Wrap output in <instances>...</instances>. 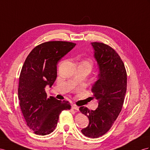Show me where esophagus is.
Listing matches in <instances>:
<instances>
[{
    "mask_svg": "<svg viewBox=\"0 0 150 150\" xmlns=\"http://www.w3.org/2000/svg\"><path fill=\"white\" fill-rule=\"evenodd\" d=\"M71 109H73V110H79V107H78L77 106H76L75 105H74V104H71Z\"/></svg>",
    "mask_w": 150,
    "mask_h": 150,
    "instance_id": "34e87169",
    "label": "esophagus"
}]
</instances>
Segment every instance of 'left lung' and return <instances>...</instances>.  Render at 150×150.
<instances>
[{"label":"left lung","mask_w":150,"mask_h":150,"mask_svg":"<svg viewBox=\"0 0 150 150\" xmlns=\"http://www.w3.org/2000/svg\"><path fill=\"white\" fill-rule=\"evenodd\" d=\"M94 57L99 67L98 79L92 87L93 98L98 101L96 110L80 107L88 117L89 124L82 129L83 135L98 138L112 127L120 114L127 91V72L120 56L110 46L101 42H92Z\"/></svg>","instance_id":"8db88e82"}]
</instances>
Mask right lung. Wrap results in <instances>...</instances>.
<instances>
[{
  "label": "right lung",
  "mask_w": 150,
  "mask_h": 150,
  "mask_svg": "<svg viewBox=\"0 0 150 150\" xmlns=\"http://www.w3.org/2000/svg\"><path fill=\"white\" fill-rule=\"evenodd\" d=\"M76 44L49 41L38 45L30 52L19 79L18 99L26 124L37 135L45 136L55 129L59 114L70 110L68 101L47 98L45 87H51L57 77V61Z\"/></svg>",
  "instance_id": "add662e5"
}]
</instances>
